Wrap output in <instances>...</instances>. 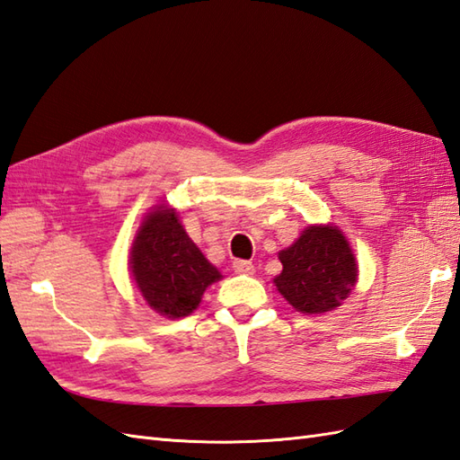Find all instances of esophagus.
I'll return each instance as SVG.
<instances>
[{"instance_id":"34e87169","label":"esophagus","mask_w":460,"mask_h":460,"mask_svg":"<svg viewBox=\"0 0 460 460\" xmlns=\"http://www.w3.org/2000/svg\"><path fill=\"white\" fill-rule=\"evenodd\" d=\"M233 270L237 274H244V276H251L254 274V264L249 261H234L233 262Z\"/></svg>"}]
</instances>
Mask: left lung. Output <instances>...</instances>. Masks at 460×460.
<instances>
[{
	"instance_id": "obj_1",
	"label": "left lung",
	"mask_w": 460,
	"mask_h": 460,
	"mask_svg": "<svg viewBox=\"0 0 460 460\" xmlns=\"http://www.w3.org/2000/svg\"><path fill=\"white\" fill-rule=\"evenodd\" d=\"M274 284L293 309L305 314L334 311L356 288L358 262L344 233L334 226H311L288 249Z\"/></svg>"
}]
</instances>
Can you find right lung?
<instances>
[{
  "label": "right lung",
  "mask_w": 460,
  "mask_h": 460,
  "mask_svg": "<svg viewBox=\"0 0 460 460\" xmlns=\"http://www.w3.org/2000/svg\"><path fill=\"white\" fill-rule=\"evenodd\" d=\"M129 270L141 297L169 319L190 314L208 286L221 279L188 237L172 208L157 206L141 221L129 252Z\"/></svg>",
  "instance_id": "add662e5"
}]
</instances>
